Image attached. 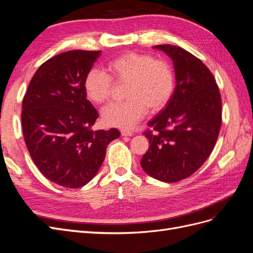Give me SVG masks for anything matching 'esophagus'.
<instances>
[{
    "instance_id": "obj_1",
    "label": "esophagus",
    "mask_w": 253,
    "mask_h": 253,
    "mask_svg": "<svg viewBox=\"0 0 253 253\" xmlns=\"http://www.w3.org/2000/svg\"><path fill=\"white\" fill-rule=\"evenodd\" d=\"M120 132H121L122 136H132L133 135L132 131H129V129H126V128H122Z\"/></svg>"
}]
</instances>
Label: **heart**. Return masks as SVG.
Returning <instances> with one entry per match:
<instances>
[{"instance_id":"b5f03b06","label":"heart","mask_w":253,"mask_h":253,"mask_svg":"<svg viewBox=\"0 0 253 253\" xmlns=\"http://www.w3.org/2000/svg\"><path fill=\"white\" fill-rule=\"evenodd\" d=\"M108 74L91 68L84 79V90L91 102L101 104L111 97L113 80L126 83L125 102H113L102 111L105 125L132 127L149 109L158 112L169 102L174 90V74L170 64L150 55L126 52L110 61Z\"/></svg>"}]
</instances>
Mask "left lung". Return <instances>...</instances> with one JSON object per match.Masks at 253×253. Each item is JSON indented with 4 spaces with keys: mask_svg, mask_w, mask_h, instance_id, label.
I'll return each instance as SVG.
<instances>
[{
    "mask_svg": "<svg viewBox=\"0 0 253 253\" xmlns=\"http://www.w3.org/2000/svg\"><path fill=\"white\" fill-rule=\"evenodd\" d=\"M173 61L176 85L169 102L148 122L150 149L140 165L151 177L176 182L195 173L216 143L221 99L213 75L200 59L174 45H156Z\"/></svg>",
    "mask_w": 253,
    "mask_h": 253,
    "instance_id": "left-lung-1",
    "label": "left lung"
}]
</instances>
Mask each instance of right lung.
Returning <instances> with one entry per match:
<instances>
[{
  "label": "right lung",
  "instance_id": "obj_1",
  "mask_svg": "<svg viewBox=\"0 0 253 253\" xmlns=\"http://www.w3.org/2000/svg\"><path fill=\"white\" fill-rule=\"evenodd\" d=\"M101 50H70L44 62L29 83L22 104L27 150L40 172L59 186H85L100 169L117 128L93 131L98 112L87 99L84 79Z\"/></svg>",
  "mask_w": 253,
  "mask_h": 253
}]
</instances>
